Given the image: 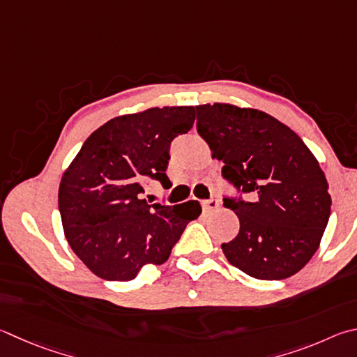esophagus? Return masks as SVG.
Segmentation results:
<instances>
[{
  "label": "esophagus",
  "instance_id": "34e87169",
  "mask_svg": "<svg viewBox=\"0 0 357 357\" xmlns=\"http://www.w3.org/2000/svg\"><path fill=\"white\" fill-rule=\"evenodd\" d=\"M201 204H203L204 211H212V209H217L220 203H218L217 198H209V199H204Z\"/></svg>",
  "mask_w": 357,
  "mask_h": 357
}]
</instances>
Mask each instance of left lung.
<instances>
[{
    "label": "left lung",
    "instance_id": "8db88e82",
    "mask_svg": "<svg viewBox=\"0 0 357 357\" xmlns=\"http://www.w3.org/2000/svg\"><path fill=\"white\" fill-rule=\"evenodd\" d=\"M197 120L212 158L225 164L223 178L241 193L223 198L241 222L237 237L222 245L226 259L256 280L298 273L319 248L331 213L319 160L300 135L257 109L203 105Z\"/></svg>",
    "mask_w": 357,
    "mask_h": 357
}]
</instances>
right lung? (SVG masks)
<instances>
[{"label": "right lung", "instance_id": "add662e5", "mask_svg": "<svg viewBox=\"0 0 357 357\" xmlns=\"http://www.w3.org/2000/svg\"><path fill=\"white\" fill-rule=\"evenodd\" d=\"M195 107H153L115 116L84 142L59 185L63 232L75 255L106 281H131L170 256L198 201L167 206L142 199L146 181L164 189L170 144L189 132Z\"/></svg>", "mask_w": 357, "mask_h": 357}]
</instances>
